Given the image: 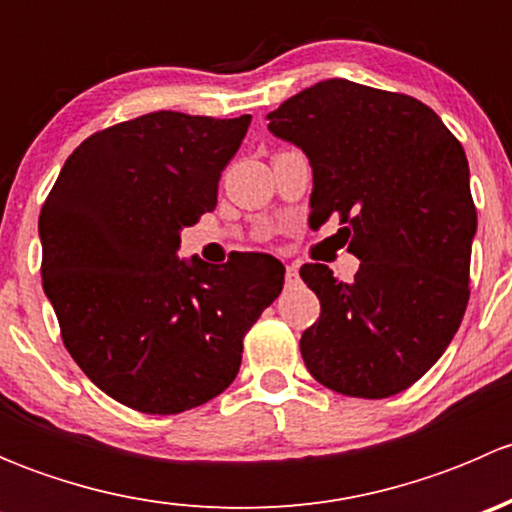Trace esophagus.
Returning a JSON list of instances; mask_svg holds the SVG:
<instances>
[{
	"label": "esophagus",
	"mask_w": 512,
	"mask_h": 512,
	"mask_svg": "<svg viewBox=\"0 0 512 512\" xmlns=\"http://www.w3.org/2000/svg\"><path fill=\"white\" fill-rule=\"evenodd\" d=\"M285 282H287V287L297 285V282H299V272H297V267H294V265H287V272H285Z\"/></svg>",
	"instance_id": "esophagus-1"
}]
</instances>
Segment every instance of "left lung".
I'll return each instance as SVG.
<instances>
[{
	"instance_id": "8db88e82",
	"label": "left lung",
	"mask_w": 512,
	"mask_h": 512,
	"mask_svg": "<svg viewBox=\"0 0 512 512\" xmlns=\"http://www.w3.org/2000/svg\"><path fill=\"white\" fill-rule=\"evenodd\" d=\"M270 131L307 153L312 220L339 218L361 260L352 282L304 265L319 319L299 352L327 389L386 399L416 384L461 327L476 205L466 151L414 96L329 79L267 113Z\"/></svg>"
}]
</instances>
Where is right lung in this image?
<instances>
[{
	"label": "right lung",
	"instance_id": "add662e5",
	"mask_svg": "<svg viewBox=\"0 0 512 512\" xmlns=\"http://www.w3.org/2000/svg\"><path fill=\"white\" fill-rule=\"evenodd\" d=\"M250 116L156 111L86 138L39 215L41 285L61 339L118 404L168 416L223 394L242 339L285 285L275 257L180 260V230L218 205Z\"/></svg>",
	"mask_w": 512,
	"mask_h": 512
}]
</instances>
